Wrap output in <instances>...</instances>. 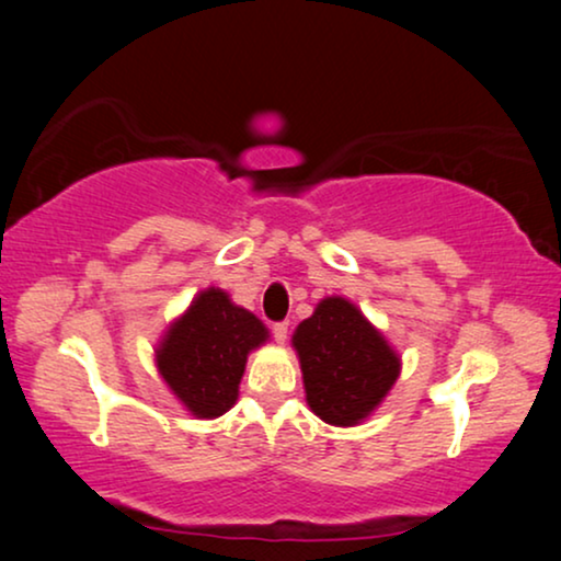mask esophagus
I'll use <instances>...</instances> for the list:
<instances>
[{
    "instance_id": "obj_1",
    "label": "esophagus",
    "mask_w": 561,
    "mask_h": 561,
    "mask_svg": "<svg viewBox=\"0 0 561 561\" xmlns=\"http://www.w3.org/2000/svg\"><path fill=\"white\" fill-rule=\"evenodd\" d=\"M273 336L275 342H286L288 340V321H278V324H273Z\"/></svg>"
}]
</instances>
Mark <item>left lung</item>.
<instances>
[{"label": "left lung", "instance_id": "obj_1", "mask_svg": "<svg viewBox=\"0 0 561 561\" xmlns=\"http://www.w3.org/2000/svg\"><path fill=\"white\" fill-rule=\"evenodd\" d=\"M306 401L321 421L355 426L370 416L401 373L382 334L340 296L324 298L294 334Z\"/></svg>", "mask_w": 561, "mask_h": 561}]
</instances>
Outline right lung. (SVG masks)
<instances>
[{
    "label": "right lung",
    "instance_id": "1",
    "mask_svg": "<svg viewBox=\"0 0 561 561\" xmlns=\"http://www.w3.org/2000/svg\"><path fill=\"white\" fill-rule=\"evenodd\" d=\"M267 340L255 313L240 309L219 288L196 296L168 329L158 370L179 401L198 419H217L237 401L248 352Z\"/></svg>",
    "mask_w": 561,
    "mask_h": 561
}]
</instances>
